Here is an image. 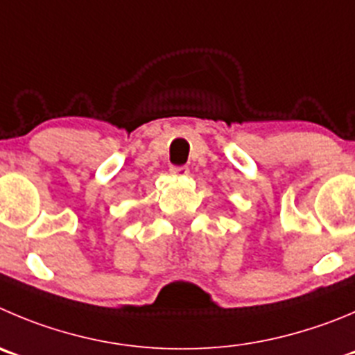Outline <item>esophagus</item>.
Masks as SVG:
<instances>
[{
    "label": "esophagus",
    "instance_id": "esophagus-1",
    "mask_svg": "<svg viewBox=\"0 0 355 355\" xmlns=\"http://www.w3.org/2000/svg\"><path fill=\"white\" fill-rule=\"evenodd\" d=\"M170 173L175 175V177H185V175L189 173V168L187 166H171Z\"/></svg>",
    "mask_w": 355,
    "mask_h": 355
}]
</instances>
